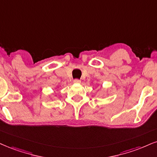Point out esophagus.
<instances>
[{
  "label": "esophagus",
  "instance_id": "1",
  "mask_svg": "<svg viewBox=\"0 0 157 157\" xmlns=\"http://www.w3.org/2000/svg\"><path fill=\"white\" fill-rule=\"evenodd\" d=\"M73 83L75 84H79L81 83V81L78 80V79H75V80L73 81Z\"/></svg>",
  "mask_w": 157,
  "mask_h": 157
}]
</instances>
